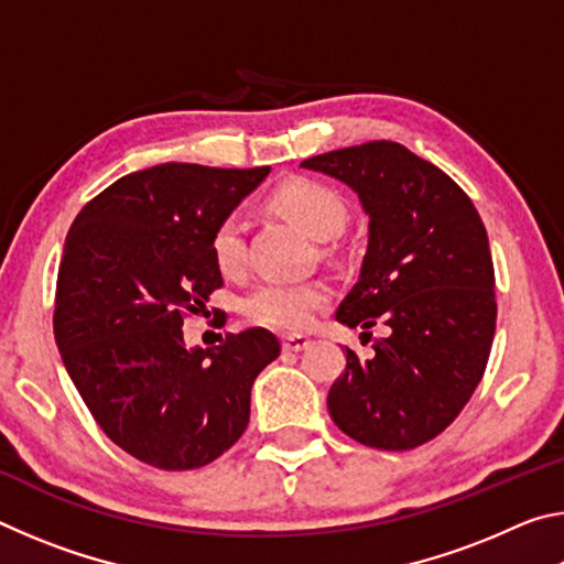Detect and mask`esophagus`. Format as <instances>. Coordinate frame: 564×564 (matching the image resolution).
I'll use <instances>...</instances> for the list:
<instances>
[{"instance_id": "1", "label": "esophagus", "mask_w": 564, "mask_h": 564, "mask_svg": "<svg viewBox=\"0 0 564 564\" xmlns=\"http://www.w3.org/2000/svg\"><path fill=\"white\" fill-rule=\"evenodd\" d=\"M283 350L285 352H301V350H305L311 346V338H305V336H285L283 340Z\"/></svg>"}]
</instances>
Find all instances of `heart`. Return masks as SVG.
Returning <instances> with one entry per match:
<instances>
[{"instance_id": "obj_1", "label": "heart", "mask_w": 564, "mask_h": 564, "mask_svg": "<svg viewBox=\"0 0 564 564\" xmlns=\"http://www.w3.org/2000/svg\"><path fill=\"white\" fill-rule=\"evenodd\" d=\"M273 206L293 218L318 241H330L348 224V206L336 188L313 178H293L273 194ZM214 263L224 273H238L246 265V218L241 212L226 214L208 238ZM328 285L318 281H275L265 279L246 291L238 311L246 321L273 330L299 333L311 326L316 311L328 303Z\"/></svg>"}]
</instances>
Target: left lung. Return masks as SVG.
Returning a JSON list of instances; mask_svg holds the SVG:
<instances>
[{
    "label": "left lung",
    "instance_id": "left-lung-1",
    "mask_svg": "<svg viewBox=\"0 0 564 564\" xmlns=\"http://www.w3.org/2000/svg\"><path fill=\"white\" fill-rule=\"evenodd\" d=\"M356 191L368 214L360 279L336 321L386 323L373 356L346 348L328 413L378 451H413L460 415L488 366L495 271L482 218L455 181L395 141H368L301 161Z\"/></svg>",
    "mask_w": 564,
    "mask_h": 564
}]
</instances>
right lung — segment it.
Here are the masks:
<instances>
[{"label":"right lung","instance_id":"add662e5","mask_svg":"<svg viewBox=\"0 0 564 564\" xmlns=\"http://www.w3.org/2000/svg\"><path fill=\"white\" fill-rule=\"evenodd\" d=\"M271 166L161 164L113 181L74 218L54 338L94 420L161 470L214 463L243 435L256 376L279 358L263 328L186 348V313L221 289L208 238Z\"/></svg>","mask_w":564,"mask_h":564}]
</instances>
